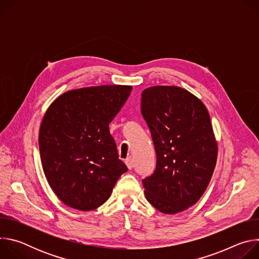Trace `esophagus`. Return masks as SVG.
Wrapping results in <instances>:
<instances>
[{"mask_svg": "<svg viewBox=\"0 0 259 259\" xmlns=\"http://www.w3.org/2000/svg\"><path fill=\"white\" fill-rule=\"evenodd\" d=\"M125 163H126L128 169H130V170L134 167V163H133V160H132L131 158H128V159L125 161Z\"/></svg>", "mask_w": 259, "mask_h": 259, "instance_id": "esophagus-1", "label": "esophagus"}]
</instances>
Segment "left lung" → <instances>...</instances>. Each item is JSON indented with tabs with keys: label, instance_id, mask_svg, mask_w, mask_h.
<instances>
[{
	"label": "left lung",
	"instance_id": "left-lung-1",
	"mask_svg": "<svg viewBox=\"0 0 259 259\" xmlns=\"http://www.w3.org/2000/svg\"><path fill=\"white\" fill-rule=\"evenodd\" d=\"M141 114L157 155L154 173L142 180L157 210L175 214L206 191L217 160V142L205 104L176 86H154L141 94Z\"/></svg>",
	"mask_w": 259,
	"mask_h": 259
}]
</instances>
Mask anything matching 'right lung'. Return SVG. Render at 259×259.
<instances>
[{"label":"right lung","instance_id":"1","mask_svg":"<svg viewBox=\"0 0 259 259\" xmlns=\"http://www.w3.org/2000/svg\"><path fill=\"white\" fill-rule=\"evenodd\" d=\"M131 90L124 85L69 90L46 110L39 132L42 167L66 206L81 211L98 208L128 170L108 126Z\"/></svg>","mask_w":259,"mask_h":259}]
</instances>
